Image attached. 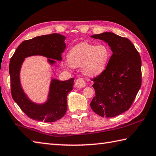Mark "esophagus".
<instances>
[{
	"label": "esophagus",
	"mask_w": 156,
	"mask_h": 156,
	"mask_svg": "<svg viewBox=\"0 0 156 156\" xmlns=\"http://www.w3.org/2000/svg\"><path fill=\"white\" fill-rule=\"evenodd\" d=\"M85 86V81L82 78H78L77 80L75 81V87L81 89L84 87Z\"/></svg>",
	"instance_id": "esophagus-1"
}]
</instances>
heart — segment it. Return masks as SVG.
Returning a JSON list of instances; mask_svg holds the SVG:
<instances>
[{
    "label": "heart",
    "mask_w": 156,
    "mask_h": 156,
    "mask_svg": "<svg viewBox=\"0 0 156 156\" xmlns=\"http://www.w3.org/2000/svg\"><path fill=\"white\" fill-rule=\"evenodd\" d=\"M110 56V50L106 44L95 45L81 42L69 50L67 59L63 62L62 65L66 68L81 65V71L84 75L96 77L106 70Z\"/></svg>",
    "instance_id": "1"
}]
</instances>
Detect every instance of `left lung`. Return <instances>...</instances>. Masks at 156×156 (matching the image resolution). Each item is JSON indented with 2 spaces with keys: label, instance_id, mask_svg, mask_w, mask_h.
<instances>
[{
  "label": "left lung",
  "instance_id": "8db88e82",
  "mask_svg": "<svg viewBox=\"0 0 156 156\" xmlns=\"http://www.w3.org/2000/svg\"><path fill=\"white\" fill-rule=\"evenodd\" d=\"M91 37L106 42L112 55L106 70L93 80L95 96L90 106L100 116H116L129 110L141 87V57L127 38L112 32Z\"/></svg>",
  "mask_w": 156,
  "mask_h": 156
}]
</instances>
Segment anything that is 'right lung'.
Wrapping results in <instances>:
<instances>
[{"label":"right lung","mask_w":156,"mask_h":156,"mask_svg":"<svg viewBox=\"0 0 156 156\" xmlns=\"http://www.w3.org/2000/svg\"><path fill=\"white\" fill-rule=\"evenodd\" d=\"M66 37L59 34L37 36L23 41L12 55L9 64L11 88L12 99L21 110L30 119L52 122L60 119L67 109L66 97L73 90L74 79L60 81L51 78L46 100L42 103L33 101L25 94L20 80L21 69L27 57L42 56L53 66L62 60V54L66 48Z\"/></svg>","instance_id":"add662e5"}]
</instances>
